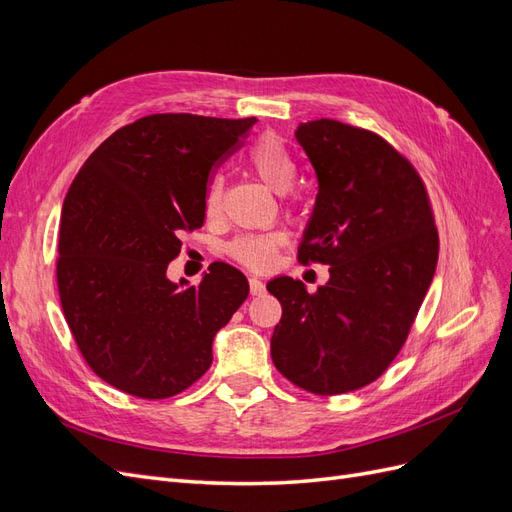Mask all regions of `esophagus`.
<instances>
[{
    "label": "esophagus",
    "instance_id": "1",
    "mask_svg": "<svg viewBox=\"0 0 512 512\" xmlns=\"http://www.w3.org/2000/svg\"><path fill=\"white\" fill-rule=\"evenodd\" d=\"M250 292L254 294V297H258V294L265 292V284H262L258 277H250Z\"/></svg>",
    "mask_w": 512,
    "mask_h": 512
}]
</instances>
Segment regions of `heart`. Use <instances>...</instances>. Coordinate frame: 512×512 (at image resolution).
<instances>
[{
  "mask_svg": "<svg viewBox=\"0 0 512 512\" xmlns=\"http://www.w3.org/2000/svg\"><path fill=\"white\" fill-rule=\"evenodd\" d=\"M250 164L254 168V173L260 177V181L271 188L277 194H284L292 188L294 179L299 175V166L297 160L290 153V149L275 136H265L252 147L250 151ZM222 203V179L215 177L209 183L207 190V211L215 213L220 209ZM288 241V235L282 230H273V232H262V235H247L239 237L230 243L228 252L241 265L262 271L269 269L277 250L284 247Z\"/></svg>",
  "mask_w": 512,
  "mask_h": 512,
  "instance_id": "obj_1",
  "label": "heart"
}]
</instances>
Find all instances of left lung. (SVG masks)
I'll list each match as a JSON object with an SVG mask.
<instances>
[{"label": "left lung", "instance_id": "8db88e82", "mask_svg": "<svg viewBox=\"0 0 512 512\" xmlns=\"http://www.w3.org/2000/svg\"><path fill=\"white\" fill-rule=\"evenodd\" d=\"M318 177L301 262L329 265L316 292L292 277L267 290L282 303L271 359L316 395L380 378L404 346L438 265V230L414 166L378 134L333 119L294 132Z\"/></svg>", "mask_w": 512, "mask_h": 512}]
</instances>
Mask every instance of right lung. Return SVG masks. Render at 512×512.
Listing matches in <instances>:
<instances>
[{"label": "right lung", "mask_w": 512, "mask_h": 512, "mask_svg": "<svg viewBox=\"0 0 512 512\" xmlns=\"http://www.w3.org/2000/svg\"><path fill=\"white\" fill-rule=\"evenodd\" d=\"M256 123L160 113L113 132L64 198L57 286L87 365L115 389L166 399L213 361V337L250 294L215 262L198 286L170 282L181 232L200 228L213 166Z\"/></svg>", "instance_id": "1"}]
</instances>
